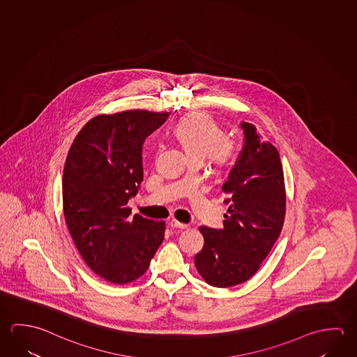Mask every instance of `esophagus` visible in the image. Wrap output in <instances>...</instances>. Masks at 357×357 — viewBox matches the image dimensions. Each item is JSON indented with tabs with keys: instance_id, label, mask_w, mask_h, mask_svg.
<instances>
[{
	"instance_id": "1",
	"label": "esophagus",
	"mask_w": 357,
	"mask_h": 357,
	"mask_svg": "<svg viewBox=\"0 0 357 357\" xmlns=\"http://www.w3.org/2000/svg\"><path fill=\"white\" fill-rule=\"evenodd\" d=\"M170 227H173V228H179V229H187L188 225H184V223H181V222H178L176 219H172L169 222Z\"/></svg>"
}]
</instances>
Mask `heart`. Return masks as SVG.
<instances>
[{"label": "heart", "mask_w": 357, "mask_h": 357, "mask_svg": "<svg viewBox=\"0 0 357 357\" xmlns=\"http://www.w3.org/2000/svg\"><path fill=\"white\" fill-rule=\"evenodd\" d=\"M174 132L194 160L206 157L214 168L225 167L237 151V140L223 134L222 126L209 114H189L176 124Z\"/></svg>", "instance_id": "heart-1"}]
</instances>
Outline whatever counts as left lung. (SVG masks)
Returning <instances> with one entry per match:
<instances>
[{
    "instance_id": "8db88e82",
    "label": "left lung",
    "mask_w": 357,
    "mask_h": 357,
    "mask_svg": "<svg viewBox=\"0 0 357 357\" xmlns=\"http://www.w3.org/2000/svg\"><path fill=\"white\" fill-rule=\"evenodd\" d=\"M244 143L222 190L229 208L223 229L202 225L204 245L194 257L202 278L214 287L248 281L281 234L286 188L280 154L256 128L242 123Z\"/></svg>"
}]
</instances>
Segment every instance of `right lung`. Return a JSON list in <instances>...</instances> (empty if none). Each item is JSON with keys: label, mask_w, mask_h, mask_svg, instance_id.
Segmentation results:
<instances>
[{"label": "right lung", "mask_w": 357, "mask_h": 357, "mask_svg": "<svg viewBox=\"0 0 357 357\" xmlns=\"http://www.w3.org/2000/svg\"><path fill=\"white\" fill-rule=\"evenodd\" d=\"M169 113L126 110L89 120L70 146L63 208L76 248L105 281L126 284L149 268L165 222L130 217L129 199L143 181V144Z\"/></svg>", "instance_id": "right-lung-1"}]
</instances>
